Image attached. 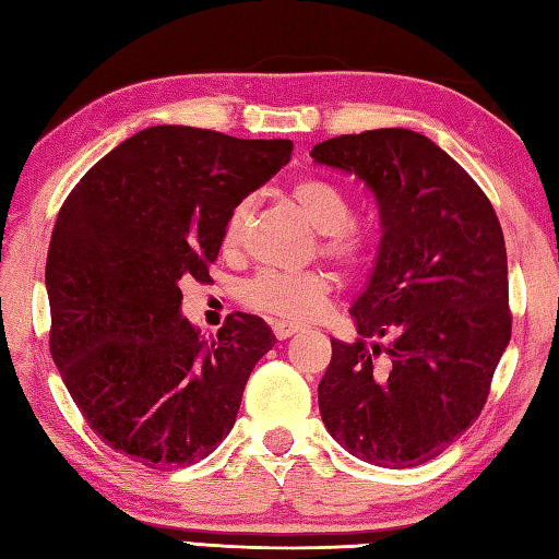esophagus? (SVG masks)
<instances>
[{"mask_svg": "<svg viewBox=\"0 0 559 559\" xmlns=\"http://www.w3.org/2000/svg\"><path fill=\"white\" fill-rule=\"evenodd\" d=\"M273 334H276L278 341H286L290 338L293 334H298V331L302 329L300 324H293V322H273Z\"/></svg>", "mask_w": 559, "mask_h": 559, "instance_id": "34e87169", "label": "esophagus"}]
</instances>
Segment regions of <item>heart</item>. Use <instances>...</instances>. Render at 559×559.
<instances>
[{
    "mask_svg": "<svg viewBox=\"0 0 559 559\" xmlns=\"http://www.w3.org/2000/svg\"><path fill=\"white\" fill-rule=\"evenodd\" d=\"M290 199L314 225V230H319L322 254L348 269H358L370 259L372 240L362 225L350 221L353 201L341 185L324 177H302L290 187ZM249 216H252L249 199L237 201L228 213L223 228V247L228 252L242 245ZM331 290H334V278L319 269L300 273L261 271L242 286V302L249 310L305 322L324 310Z\"/></svg>",
    "mask_w": 559,
    "mask_h": 559,
    "instance_id": "obj_1",
    "label": "heart"
}]
</instances>
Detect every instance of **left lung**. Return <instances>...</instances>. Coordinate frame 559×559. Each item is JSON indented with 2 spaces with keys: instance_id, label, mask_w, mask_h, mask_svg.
Segmentation results:
<instances>
[{
  "instance_id": "1",
  "label": "left lung",
  "mask_w": 559,
  "mask_h": 559,
  "mask_svg": "<svg viewBox=\"0 0 559 559\" xmlns=\"http://www.w3.org/2000/svg\"><path fill=\"white\" fill-rule=\"evenodd\" d=\"M310 156L365 182L382 225L350 307L360 338H331L319 413L353 456L420 466L478 418L512 338L500 221L473 177L411 129L343 134Z\"/></svg>"
}]
</instances>
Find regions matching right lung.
Listing matches in <instances>:
<instances>
[{
	"label": "right lung",
	"mask_w": 559,
	"mask_h": 559,
	"mask_svg": "<svg viewBox=\"0 0 559 559\" xmlns=\"http://www.w3.org/2000/svg\"><path fill=\"white\" fill-rule=\"evenodd\" d=\"M288 139L158 124L100 158L59 209L47 249L50 353L105 444L148 468L192 466L233 430L276 336L235 312L213 338L182 317L228 213L290 160Z\"/></svg>",
	"instance_id": "obj_1"
}]
</instances>
